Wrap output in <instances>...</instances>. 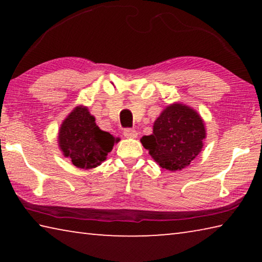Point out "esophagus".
Listing matches in <instances>:
<instances>
[{"mask_svg":"<svg viewBox=\"0 0 262 262\" xmlns=\"http://www.w3.org/2000/svg\"><path fill=\"white\" fill-rule=\"evenodd\" d=\"M123 135H125L127 139H136L137 132L135 129H132V128H127V129L123 130Z\"/></svg>","mask_w":262,"mask_h":262,"instance_id":"34e87169","label":"esophagus"}]
</instances>
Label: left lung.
Masks as SVG:
<instances>
[{"label":"left lung","mask_w":262,"mask_h":262,"mask_svg":"<svg viewBox=\"0 0 262 262\" xmlns=\"http://www.w3.org/2000/svg\"><path fill=\"white\" fill-rule=\"evenodd\" d=\"M206 139L205 122L196 111L180 103L168 105L154 123L151 135L141 143L159 166L181 170L201 152Z\"/></svg>","instance_id":"left-lung-1"}]
</instances>
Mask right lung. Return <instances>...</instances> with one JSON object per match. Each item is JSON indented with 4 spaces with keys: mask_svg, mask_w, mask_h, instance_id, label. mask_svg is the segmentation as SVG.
Returning a JSON list of instances; mask_svg holds the SVG:
<instances>
[{
    "mask_svg": "<svg viewBox=\"0 0 262 262\" xmlns=\"http://www.w3.org/2000/svg\"><path fill=\"white\" fill-rule=\"evenodd\" d=\"M88 107H75L60 127L59 147L63 156L78 168H94L103 163L113 149L115 139L96 125Z\"/></svg>",
    "mask_w": 262,
    "mask_h": 262,
    "instance_id": "1",
    "label": "right lung"
}]
</instances>
